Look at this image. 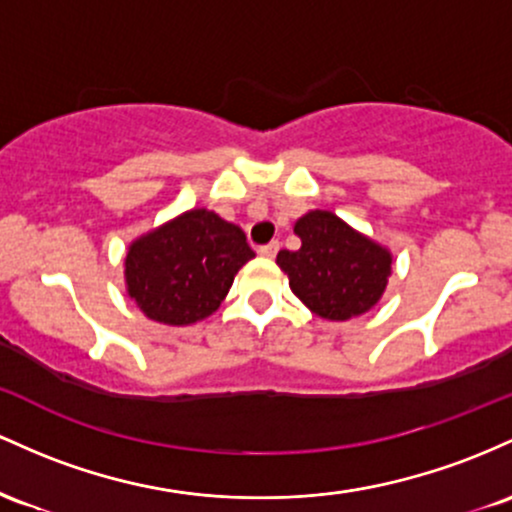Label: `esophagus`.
I'll use <instances>...</instances> for the list:
<instances>
[{
	"label": "esophagus",
	"instance_id": "34e87169",
	"mask_svg": "<svg viewBox=\"0 0 512 512\" xmlns=\"http://www.w3.org/2000/svg\"><path fill=\"white\" fill-rule=\"evenodd\" d=\"M278 251H280L278 241H271V244H266V246H258V254H261L263 258H275Z\"/></svg>",
	"mask_w": 512,
	"mask_h": 512
}]
</instances>
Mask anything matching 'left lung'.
<instances>
[{"label":"left lung","instance_id":"1","mask_svg":"<svg viewBox=\"0 0 512 512\" xmlns=\"http://www.w3.org/2000/svg\"><path fill=\"white\" fill-rule=\"evenodd\" d=\"M297 251H280L278 266L290 290L321 319L360 317L380 302L392 273V254L355 232L329 210H312L295 222Z\"/></svg>","mask_w":512,"mask_h":512}]
</instances>
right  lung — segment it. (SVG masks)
I'll return each instance as SVG.
<instances>
[{
	"label": "right lung",
	"instance_id": "1",
	"mask_svg": "<svg viewBox=\"0 0 512 512\" xmlns=\"http://www.w3.org/2000/svg\"><path fill=\"white\" fill-rule=\"evenodd\" d=\"M254 256L237 225L205 208L188 210L132 241L125 285L152 321L188 326L220 307L234 275Z\"/></svg>",
	"mask_w": 512,
	"mask_h": 512
}]
</instances>
